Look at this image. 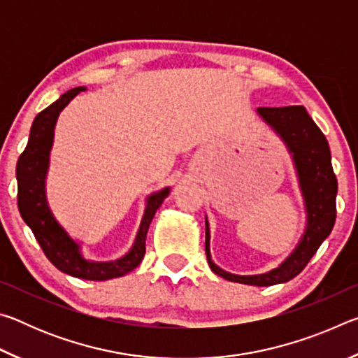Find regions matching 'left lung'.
<instances>
[{
    "instance_id": "8db88e82",
    "label": "left lung",
    "mask_w": 358,
    "mask_h": 358,
    "mask_svg": "<svg viewBox=\"0 0 358 358\" xmlns=\"http://www.w3.org/2000/svg\"><path fill=\"white\" fill-rule=\"evenodd\" d=\"M257 112L281 136L289 151L294 155L308 213L305 235L295 251L278 268L256 276L227 273L213 264L210 256L208 222H205V252L210 268L224 280L251 286H273L299 275L316 254L322 241L330 235L336 220L338 181L331 167L329 142L305 107H259Z\"/></svg>"
}]
</instances>
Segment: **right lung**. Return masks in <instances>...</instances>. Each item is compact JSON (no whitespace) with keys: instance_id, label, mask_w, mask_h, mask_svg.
Instances as JSON below:
<instances>
[{"instance_id":"right-lung-1","label":"right lung","mask_w":358,"mask_h":358,"mask_svg":"<svg viewBox=\"0 0 358 358\" xmlns=\"http://www.w3.org/2000/svg\"><path fill=\"white\" fill-rule=\"evenodd\" d=\"M87 88L78 87L64 93L62 98L44 108L34 118L27 148L23 150L17 161V205L28 227L33 230L36 240L47 256V259L66 275L90 281H106L129 273L142 262L145 254V240L150 222L156 210L169 194V187L148 197L147 208L142 217L136 243L124 257L113 262H90L80 256V248L72 240L64 229L53 217L45 201V173L48 167L53 142V128H55L59 112L69 104L72 98L85 92Z\"/></svg>"}]
</instances>
